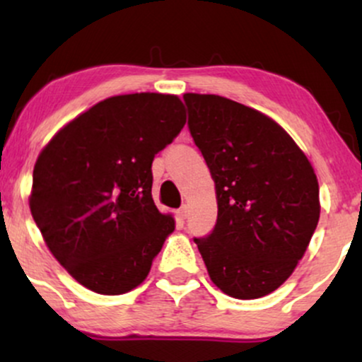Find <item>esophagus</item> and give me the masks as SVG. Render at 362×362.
Returning a JSON list of instances; mask_svg holds the SVG:
<instances>
[{"instance_id": "34e87169", "label": "esophagus", "mask_w": 362, "mask_h": 362, "mask_svg": "<svg viewBox=\"0 0 362 362\" xmlns=\"http://www.w3.org/2000/svg\"><path fill=\"white\" fill-rule=\"evenodd\" d=\"M187 216H189V207L182 206L180 209H178V218H180V219H187Z\"/></svg>"}]
</instances>
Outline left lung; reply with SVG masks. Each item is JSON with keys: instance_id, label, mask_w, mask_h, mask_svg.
Instances as JSON below:
<instances>
[{"instance_id": "obj_1", "label": "left lung", "mask_w": 362, "mask_h": 362, "mask_svg": "<svg viewBox=\"0 0 362 362\" xmlns=\"http://www.w3.org/2000/svg\"><path fill=\"white\" fill-rule=\"evenodd\" d=\"M184 100L218 201L214 230L194 242L224 294L265 296L293 274L315 233V170L288 132L262 112L219 95L185 93Z\"/></svg>"}]
</instances>
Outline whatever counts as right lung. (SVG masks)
I'll return each instance as SVG.
<instances>
[{"mask_svg":"<svg viewBox=\"0 0 362 362\" xmlns=\"http://www.w3.org/2000/svg\"><path fill=\"white\" fill-rule=\"evenodd\" d=\"M185 119L177 95H117L66 124L40 151L30 213L56 260L85 288L114 296L148 277L175 230L153 201L151 163Z\"/></svg>","mask_w":362,"mask_h":362,"instance_id":"right-lung-1","label":"right lung"}]
</instances>
